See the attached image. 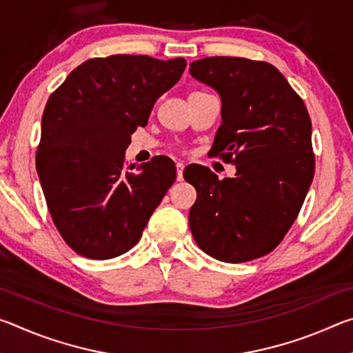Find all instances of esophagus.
<instances>
[{
    "instance_id": "esophagus-1",
    "label": "esophagus",
    "mask_w": 353,
    "mask_h": 353,
    "mask_svg": "<svg viewBox=\"0 0 353 353\" xmlns=\"http://www.w3.org/2000/svg\"><path fill=\"white\" fill-rule=\"evenodd\" d=\"M183 168H185V165L182 162L176 163V172H177V181L179 182H181L183 179Z\"/></svg>"
}]
</instances>
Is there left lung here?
<instances>
[{
	"label": "left lung",
	"instance_id": "1",
	"mask_svg": "<svg viewBox=\"0 0 353 353\" xmlns=\"http://www.w3.org/2000/svg\"><path fill=\"white\" fill-rule=\"evenodd\" d=\"M190 73L223 101L210 155L236 166L235 177L223 181L207 166L185 168V181L198 193L188 216L191 234L219 261L260 259L282 243L312 185V119L268 62L205 57L191 62Z\"/></svg>",
	"mask_w": 353,
	"mask_h": 353
}]
</instances>
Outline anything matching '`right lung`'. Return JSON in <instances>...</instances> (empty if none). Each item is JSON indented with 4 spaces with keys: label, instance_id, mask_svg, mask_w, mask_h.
<instances>
[{
    "label": "right lung",
    "instance_id": "1",
    "mask_svg": "<svg viewBox=\"0 0 353 353\" xmlns=\"http://www.w3.org/2000/svg\"><path fill=\"white\" fill-rule=\"evenodd\" d=\"M185 67L183 57L88 59L48 99L35 166L52 223L74 252L93 260L128 252L174 183L170 157L135 171L124 168V152Z\"/></svg>",
    "mask_w": 353,
    "mask_h": 353
}]
</instances>
